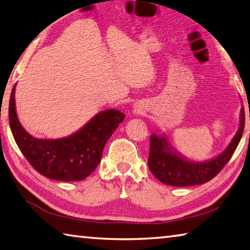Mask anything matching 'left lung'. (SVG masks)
<instances>
[{"label":"left lung","mask_w":250,"mask_h":250,"mask_svg":"<svg viewBox=\"0 0 250 250\" xmlns=\"http://www.w3.org/2000/svg\"><path fill=\"white\" fill-rule=\"evenodd\" d=\"M245 126V110L240 111V125L225 151L205 162H193L172 149L166 135L150 137V153L147 166L160 182L172 186H193L204 184L216 176L234 154L242 139Z\"/></svg>","instance_id":"1"}]
</instances>
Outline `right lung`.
<instances>
[{
	"instance_id": "right-lung-1",
	"label": "right lung",
	"mask_w": 250,
	"mask_h": 250,
	"mask_svg": "<svg viewBox=\"0 0 250 250\" xmlns=\"http://www.w3.org/2000/svg\"><path fill=\"white\" fill-rule=\"evenodd\" d=\"M125 116L119 110H104L69 137L37 139L20 124L15 108V86L8 105L12 133L28 163L42 175L65 182L82 181L95 171L104 145Z\"/></svg>"
}]
</instances>
